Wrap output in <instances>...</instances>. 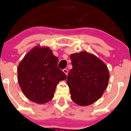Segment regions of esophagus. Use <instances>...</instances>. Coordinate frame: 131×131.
I'll list each match as a JSON object with an SVG mask.
<instances>
[{"label": "esophagus", "mask_w": 131, "mask_h": 131, "mask_svg": "<svg viewBox=\"0 0 131 131\" xmlns=\"http://www.w3.org/2000/svg\"><path fill=\"white\" fill-rule=\"evenodd\" d=\"M63 72H64L66 75L68 74V70H67V69H63Z\"/></svg>", "instance_id": "34e87169"}]
</instances>
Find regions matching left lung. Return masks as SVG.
I'll return each instance as SVG.
<instances>
[{
  "label": "left lung",
  "instance_id": "1",
  "mask_svg": "<svg viewBox=\"0 0 131 131\" xmlns=\"http://www.w3.org/2000/svg\"><path fill=\"white\" fill-rule=\"evenodd\" d=\"M72 69L67 83L72 101L79 105H88L102 96L109 80L106 65L96 56L82 51L70 55Z\"/></svg>",
  "mask_w": 131,
  "mask_h": 131
}]
</instances>
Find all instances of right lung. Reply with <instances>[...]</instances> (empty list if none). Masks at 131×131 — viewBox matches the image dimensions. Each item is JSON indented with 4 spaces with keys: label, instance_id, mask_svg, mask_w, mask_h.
Here are the masks:
<instances>
[{
    "label": "right lung",
    "instance_id": "1",
    "mask_svg": "<svg viewBox=\"0 0 131 131\" xmlns=\"http://www.w3.org/2000/svg\"><path fill=\"white\" fill-rule=\"evenodd\" d=\"M58 61L48 47H36L24 56L18 67V80L27 99L38 104L53 99L56 86L67 78Z\"/></svg>",
    "mask_w": 131,
    "mask_h": 131
}]
</instances>
